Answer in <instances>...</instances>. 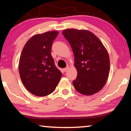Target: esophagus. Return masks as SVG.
<instances>
[{
    "mask_svg": "<svg viewBox=\"0 0 131 131\" xmlns=\"http://www.w3.org/2000/svg\"><path fill=\"white\" fill-rule=\"evenodd\" d=\"M69 69V66H67V67H66L65 68L63 69V71H64V72H67V71Z\"/></svg>",
    "mask_w": 131,
    "mask_h": 131,
    "instance_id": "obj_1",
    "label": "esophagus"
}]
</instances>
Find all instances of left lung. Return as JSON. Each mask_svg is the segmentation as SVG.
Listing matches in <instances>:
<instances>
[{"instance_id":"8db88e82","label":"left lung","mask_w":131,"mask_h":131,"mask_svg":"<svg viewBox=\"0 0 131 131\" xmlns=\"http://www.w3.org/2000/svg\"><path fill=\"white\" fill-rule=\"evenodd\" d=\"M63 35L71 46L77 76L72 82L78 92L94 94L106 84L110 70L108 52L94 33L85 29H67Z\"/></svg>"}]
</instances>
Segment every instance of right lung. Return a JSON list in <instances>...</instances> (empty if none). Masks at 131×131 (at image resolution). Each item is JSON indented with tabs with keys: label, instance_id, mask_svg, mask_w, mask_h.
Returning <instances> with one entry per match:
<instances>
[{
	"label": "right lung",
	"instance_id": "add662e5",
	"mask_svg": "<svg viewBox=\"0 0 131 131\" xmlns=\"http://www.w3.org/2000/svg\"><path fill=\"white\" fill-rule=\"evenodd\" d=\"M58 34L57 31H52L34 35L21 51L20 77L26 89L34 95L44 97L51 94L62 77V72L56 68L51 54Z\"/></svg>",
	"mask_w": 131,
	"mask_h": 131
}]
</instances>
